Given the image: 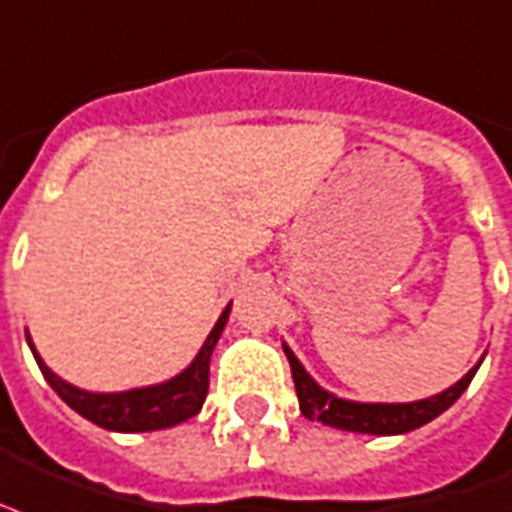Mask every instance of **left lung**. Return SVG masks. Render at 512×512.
Returning <instances> with one entry per match:
<instances>
[{"label":"left lung","mask_w":512,"mask_h":512,"mask_svg":"<svg viewBox=\"0 0 512 512\" xmlns=\"http://www.w3.org/2000/svg\"><path fill=\"white\" fill-rule=\"evenodd\" d=\"M284 354L290 360L292 381H295L303 416L311 421H322L327 427L362 432V435H403V432L424 427L427 421L448 411L462 397L464 389L473 381L475 370L481 368L483 362L481 360L473 370H467L454 386H448L446 392L427 397V400H416V403H354V400H343V397H335L333 392L322 389L314 378L308 376L306 368L300 365L287 343H284Z\"/></svg>","instance_id":"1"}]
</instances>
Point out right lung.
<instances>
[{
    "label": "right lung",
    "mask_w": 512,
    "mask_h": 512,
    "mask_svg": "<svg viewBox=\"0 0 512 512\" xmlns=\"http://www.w3.org/2000/svg\"><path fill=\"white\" fill-rule=\"evenodd\" d=\"M230 303L212 327V333L204 341L201 351L195 354V360L187 365L179 376L163 381L155 386H142V389H128V392H85L80 386H72L64 378H58L53 370L42 362V357L34 349L29 333L26 341L31 346V354L37 360L42 376L53 386L61 400H64L72 411H77L83 419L93 421L104 429L112 432H152V429H169L174 424L193 419L195 413L201 411V405L209 392V362H212V351L220 341L225 322H228Z\"/></svg>",
    "instance_id": "1"
}]
</instances>
